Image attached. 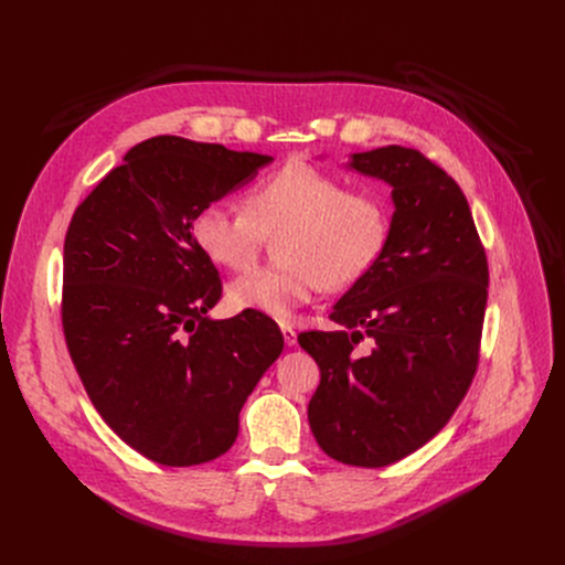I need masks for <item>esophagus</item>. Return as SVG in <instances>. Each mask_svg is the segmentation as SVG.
Here are the masks:
<instances>
[{"instance_id": "esophagus-1", "label": "esophagus", "mask_w": 565, "mask_h": 565, "mask_svg": "<svg viewBox=\"0 0 565 565\" xmlns=\"http://www.w3.org/2000/svg\"><path fill=\"white\" fill-rule=\"evenodd\" d=\"M280 331H282V338H285V344H287V347L297 344V331H294L289 324H282Z\"/></svg>"}]
</instances>
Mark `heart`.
Returning <instances> with one entry per match:
<instances>
[{
	"instance_id": "1",
	"label": "heart",
	"mask_w": 565,
	"mask_h": 565,
	"mask_svg": "<svg viewBox=\"0 0 565 565\" xmlns=\"http://www.w3.org/2000/svg\"><path fill=\"white\" fill-rule=\"evenodd\" d=\"M282 232V266L230 282L227 299L236 310L285 321L319 287L347 289L363 280L386 250L388 204L377 191L347 188L335 174L291 160L250 188L246 209L213 202L193 221L198 248L230 271H244L264 238Z\"/></svg>"
}]
</instances>
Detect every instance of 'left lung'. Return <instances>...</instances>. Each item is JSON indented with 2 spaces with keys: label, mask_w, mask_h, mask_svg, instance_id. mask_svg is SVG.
I'll list each match as a JSON object with an SVG mask.
<instances>
[{
  "label": "left lung",
  "mask_w": 565,
  "mask_h": 565,
  "mask_svg": "<svg viewBox=\"0 0 565 565\" xmlns=\"http://www.w3.org/2000/svg\"><path fill=\"white\" fill-rule=\"evenodd\" d=\"M347 168L391 185L388 244L333 306L340 331H308L299 344L321 372L308 405L319 448L374 469L418 450L458 409L478 365L490 274L465 193L433 160L391 145L352 153ZM363 337L373 349L361 358Z\"/></svg>",
  "instance_id": "8db88e82"
}]
</instances>
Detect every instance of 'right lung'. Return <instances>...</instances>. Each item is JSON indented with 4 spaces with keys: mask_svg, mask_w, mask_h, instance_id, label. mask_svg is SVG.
<instances>
[{
    "mask_svg": "<svg viewBox=\"0 0 565 565\" xmlns=\"http://www.w3.org/2000/svg\"><path fill=\"white\" fill-rule=\"evenodd\" d=\"M268 163L158 136L132 147L73 213L62 301L71 359L103 420L158 465L227 452L241 407L282 352L271 317L206 315L223 285L193 238L198 211Z\"/></svg>",
    "mask_w": 565,
    "mask_h": 565,
    "instance_id": "obj_1",
    "label": "right lung"
}]
</instances>
